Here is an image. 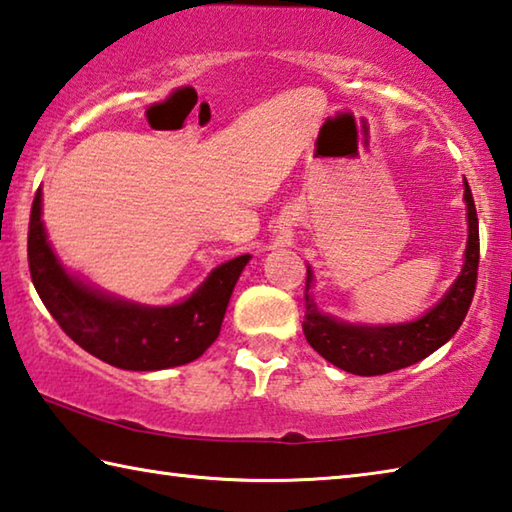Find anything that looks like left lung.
I'll list each match as a JSON object with an SVG mask.
<instances>
[{
  "mask_svg": "<svg viewBox=\"0 0 512 512\" xmlns=\"http://www.w3.org/2000/svg\"><path fill=\"white\" fill-rule=\"evenodd\" d=\"M466 183L468 203V248L466 264L457 277V282L445 293L443 300L427 311L421 320L410 324H396V327H356L322 315L313 304L309 288L313 282L311 268H306L304 286V336L306 342L320 353L331 365L358 376H380L389 371L410 367L414 362L430 356L432 351L445 345L472 304L477 288L479 271V219L475 199H472L470 185Z\"/></svg>",
  "mask_w": 512,
  "mask_h": 512,
  "instance_id": "8db88e82",
  "label": "left lung"
}]
</instances>
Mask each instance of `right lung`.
<instances>
[{
    "mask_svg": "<svg viewBox=\"0 0 512 512\" xmlns=\"http://www.w3.org/2000/svg\"><path fill=\"white\" fill-rule=\"evenodd\" d=\"M42 192L29 221V271L60 329L91 356L129 371L167 369L197 360L217 340L226 306L250 255L221 264L197 293L174 306H138L87 288L55 259L42 226Z\"/></svg>",
    "mask_w": 512,
    "mask_h": 512,
    "instance_id": "1",
    "label": "right lung"
}]
</instances>
